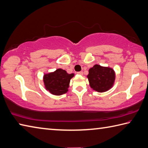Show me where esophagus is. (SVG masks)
I'll return each mask as SVG.
<instances>
[{
  "label": "esophagus",
  "mask_w": 148,
  "mask_h": 148,
  "mask_svg": "<svg viewBox=\"0 0 148 148\" xmlns=\"http://www.w3.org/2000/svg\"><path fill=\"white\" fill-rule=\"evenodd\" d=\"M77 74H79V75H83V72H82V71L77 72Z\"/></svg>",
  "instance_id": "1"
}]
</instances>
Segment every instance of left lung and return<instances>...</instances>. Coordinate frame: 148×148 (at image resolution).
Masks as SVG:
<instances>
[{"mask_svg": "<svg viewBox=\"0 0 148 148\" xmlns=\"http://www.w3.org/2000/svg\"><path fill=\"white\" fill-rule=\"evenodd\" d=\"M87 77L90 87L100 92L108 90L112 87L115 79L114 71L109 67L95 65L88 71Z\"/></svg>", "mask_w": 148, "mask_h": 148, "instance_id": "8db88e82", "label": "left lung"}]
</instances>
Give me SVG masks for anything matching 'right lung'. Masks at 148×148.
I'll use <instances>...</instances> for the list:
<instances>
[{"mask_svg": "<svg viewBox=\"0 0 148 148\" xmlns=\"http://www.w3.org/2000/svg\"><path fill=\"white\" fill-rule=\"evenodd\" d=\"M73 76L74 74H68L65 70L57 69L44 76L45 88L52 95H63L68 91L70 81Z\"/></svg>", "mask_w": 148, "mask_h": 148, "instance_id": "obj_1", "label": "right lung"}]
</instances>
